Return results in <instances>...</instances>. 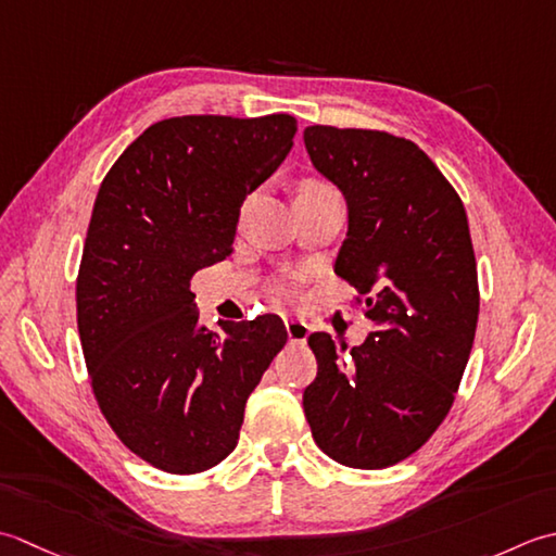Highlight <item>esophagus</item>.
Here are the masks:
<instances>
[{"instance_id": "esophagus-1", "label": "esophagus", "mask_w": 556, "mask_h": 556, "mask_svg": "<svg viewBox=\"0 0 556 556\" xmlns=\"http://www.w3.org/2000/svg\"><path fill=\"white\" fill-rule=\"evenodd\" d=\"M286 331H288V338L290 343H304L309 338V324L302 321V319H286Z\"/></svg>"}]
</instances>
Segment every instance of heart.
I'll return each instance as SVG.
<instances>
[{
	"label": "heart",
	"instance_id": "heart-1",
	"mask_svg": "<svg viewBox=\"0 0 556 556\" xmlns=\"http://www.w3.org/2000/svg\"><path fill=\"white\" fill-rule=\"evenodd\" d=\"M319 187H324V185H319V182H304L302 185V189H319Z\"/></svg>",
	"mask_w": 556,
	"mask_h": 556
}]
</instances>
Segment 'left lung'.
<instances>
[{
	"label": "left lung",
	"mask_w": 556,
	"mask_h": 556,
	"mask_svg": "<svg viewBox=\"0 0 556 556\" xmlns=\"http://www.w3.org/2000/svg\"><path fill=\"white\" fill-rule=\"evenodd\" d=\"M304 149L345 197L336 274L365 294L374 326L353 350L309 336L319 371L304 389V415L341 466L389 468L444 422L468 365L480 312L468 215L413 141L314 124Z\"/></svg>",
	"instance_id": "obj_1"
}]
</instances>
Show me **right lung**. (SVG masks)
I'll list each match as a JSON object with an SVG mask.
<instances>
[{
  "instance_id": "obj_1",
  "label": "right lung",
  "mask_w": 556,
  "mask_h": 556,
  "mask_svg": "<svg viewBox=\"0 0 556 556\" xmlns=\"http://www.w3.org/2000/svg\"><path fill=\"white\" fill-rule=\"evenodd\" d=\"M290 115L151 124L98 189L76 282L96 401L153 468L194 475L228 458L249 393L286 345L276 314L199 321L191 276L230 256L247 194L286 161Z\"/></svg>"
}]
</instances>
